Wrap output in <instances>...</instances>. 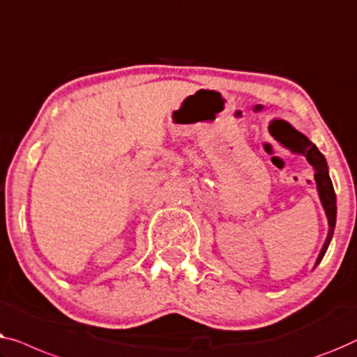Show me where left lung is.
Returning <instances> with one entry per match:
<instances>
[{
  "instance_id": "1",
  "label": "left lung",
  "mask_w": 357,
  "mask_h": 357,
  "mask_svg": "<svg viewBox=\"0 0 357 357\" xmlns=\"http://www.w3.org/2000/svg\"><path fill=\"white\" fill-rule=\"evenodd\" d=\"M284 147H288L291 152L294 153H301L304 155L305 160L312 165L314 168V179L315 184H317V190H319V197L320 202H322V207L325 210V215H327L328 220V234L327 239L322 245V250H320L317 260H315V267L320 264V260L324 259L325 252H327L330 241L333 238V231H335V223H336V195H335V189L333 184H331L330 174H328V165L327 160L320 150L315 147V144L310 142V140L305 137L304 134H301L299 130H294V139L291 142H283Z\"/></svg>"
}]
</instances>
